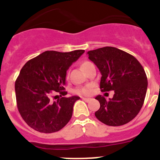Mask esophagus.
<instances>
[{
    "label": "esophagus",
    "instance_id": "34e87169",
    "mask_svg": "<svg viewBox=\"0 0 160 160\" xmlns=\"http://www.w3.org/2000/svg\"><path fill=\"white\" fill-rule=\"evenodd\" d=\"M82 100H84V101L87 102V103H88V102H89V101H90V100H91L90 98H86V97H82Z\"/></svg>",
    "mask_w": 160,
    "mask_h": 160
}]
</instances>
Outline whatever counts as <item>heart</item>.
I'll list each match as a JSON object with an SVG mask.
<instances>
[{"label": "heart", "mask_w": 160, "mask_h": 160, "mask_svg": "<svg viewBox=\"0 0 160 160\" xmlns=\"http://www.w3.org/2000/svg\"><path fill=\"white\" fill-rule=\"evenodd\" d=\"M91 63L88 61L83 62L81 64V69L84 70L86 67L89 64H90ZM92 91V86L91 85H86L85 86H81V87H77L75 89H74L73 90V92L75 94H78V95H89V93Z\"/></svg>", "instance_id": "obj_1"}]
</instances>
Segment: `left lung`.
Wrapping results in <instances>:
<instances>
[{
  "mask_svg": "<svg viewBox=\"0 0 160 160\" xmlns=\"http://www.w3.org/2000/svg\"><path fill=\"white\" fill-rule=\"evenodd\" d=\"M87 54L102 75V92H115L108 100L100 95L96 97L100 108L95 116L108 126L127 124L137 116L144 104L148 87L144 68L134 56L115 47H103Z\"/></svg>",
  "mask_w": 160,
  "mask_h": 160,
  "instance_id": "left-lung-1",
  "label": "left lung"
}]
</instances>
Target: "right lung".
<instances>
[{"label": "right lung", "mask_w": 160, "mask_h": 160, "mask_svg": "<svg viewBox=\"0 0 160 160\" xmlns=\"http://www.w3.org/2000/svg\"><path fill=\"white\" fill-rule=\"evenodd\" d=\"M85 52L45 51L25 63L15 83L16 103L21 116L29 127L50 133L64 127L80 97H61L52 101L54 93L67 95L64 90L67 71Z\"/></svg>", "instance_id": "right-lung-1"}]
</instances>
